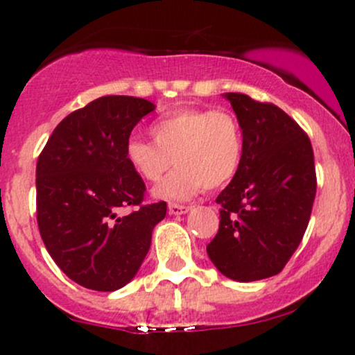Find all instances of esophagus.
I'll return each instance as SVG.
<instances>
[{"label": "esophagus", "instance_id": "obj_1", "mask_svg": "<svg viewBox=\"0 0 355 355\" xmlns=\"http://www.w3.org/2000/svg\"><path fill=\"white\" fill-rule=\"evenodd\" d=\"M189 210H190V207L178 205V203H170V205H168V211L172 215H183V214H187Z\"/></svg>", "mask_w": 355, "mask_h": 355}]
</instances>
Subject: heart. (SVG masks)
Segmentation results:
<instances>
[{
  "label": "heart",
  "mask_w": 355,
  "mask_h": 355,
  "mask_svg": "<svg viewBox=\"0 0 355 355\" xmlns=\"http://www.w3.org/2000/svg\"><path fill=\"white\" fill-rule=\"evenodd\" d=\"M153 141L132 138L125 157L137 175L158 182L173 164L178 166L155 189V197L189 200L203 187L217 190L239 172L243 133L227 108H178L150 126Z\"/></svg>",
  "instance_id": "obj_1"
}]
</instances>
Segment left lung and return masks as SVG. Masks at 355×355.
Masks as SVG:
<instances>
[{
    "label": "left lung",
    "mask_w": 355,
    "mask_h": 355,
    "mask_svg": "<svg viewBox=\"0 0 355 355\" xmlns=\"http://www.w3.org/2000/svg\"><path fill=\"white\" fill-rule=\"evenodd\" d=\"M243 133L239 172L217 197L220 225L207 245L214 266L237 282L277 275L309 225L317 178L309 137L284 110L225 93Z\"/></svg>",
    "instance_id": "obj_1"
}]
</instances>
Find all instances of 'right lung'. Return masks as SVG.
I'll return each instance as SVG.
<instances>
[{"mask_svg": "<svg viewBox=\"0 0 355 355\" xmlns=\"http://www.w3.org/2000/svg\"><path fill=\"white\" fill-rule=\"evenodd\" d=\"M152 101L110 95L60 121L36 164V218L48 254L73 282L121 288L148 254L166 203L141 205L145 183L125 146ZM137 206L132 214L121 209Z\"/></svg>", "mask_w": 355, "mask_h": 355, "instance_id": "right-lung-1", "label": "right lung"}]
</instances>
